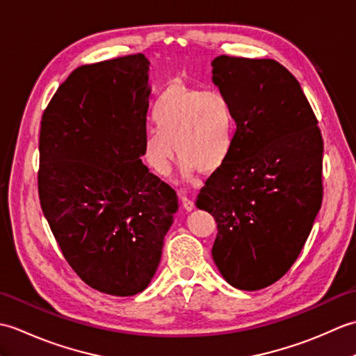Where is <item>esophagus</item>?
Segmentation results:
<instances>
[{"instance_id": "esophagus-1", "label": "esophagus", "mask_w": 356, "mask_h": 356, "mask_svg": "<svg viewBox=\"0 0 356 356\" xmlns=\"http://www.w3.org/2000/svg\"><path fill=\"white\" fill-rule=\"evenodd\" d=\"M180 200H182V205L186 211H193L194 209V202L188 197L186 194H180Z\"/></svg>"}]
</instances>
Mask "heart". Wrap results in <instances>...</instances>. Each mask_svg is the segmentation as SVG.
I'll return each mask as SVG.
<instances>
[{
    "instance_id": "b5f03b06",
    "label": "heart",
    "mask_w": 356,
    "mask_h": 356,
    "mask_svg": "<svg viewBox=\"0 0 356 356\" xmlns=\"http://www.w3.org/2000/svg\"><path fill=\"white\" fill-rule=\"evenodd\" d=\"M151 118L156 127L143 131L142 154L161 176L170 172L174 149L185 177L197 170L217 171L231 154L236 116L229 99L218 90L172 82L159 95Z\"/></svg>"
}]
</instances>
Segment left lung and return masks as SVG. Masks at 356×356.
I'll use <instances>...</instances> for the list:
<instances>
[{
	"mask_svg": "<svg viewBox=\"0 0 356 356\" xmlns=\"http://www.w3.org/2000/svg\"><path fill=\"white\" fill-rule=\"evenodd\" d=\"M213 82L237 130L226 162L195 205L213 214V259L223 278L259 291L291 269L323 200V138L300 82L274 59L217 56Z\"/></svg>",
	"mask_w": 356,
	"mask_h": 356,
	"instance_id": "obj_1",
	"label": "left lung"
}]
</instances>
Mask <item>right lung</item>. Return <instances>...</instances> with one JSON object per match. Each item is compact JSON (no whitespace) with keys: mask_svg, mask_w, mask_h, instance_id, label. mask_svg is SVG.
I'll list each match as a JSON object with an SVG mask.
<instances>
[{"mask_svg":"<svg viewBox=\"0 0 356 356\" xmlns=\"http://www.w3.org/2000/svg\"><path fill=\"white\" fill-rule=\"evenodd\" d=\"M149 61L81 65L47 108L38 193L63 255L93 289L130 297L154 277L177 194L140 161Z\"/></svg>","mask_w":356,"mask_h":356,"instance_id":"1","label":"right lung"}]
</instances>
